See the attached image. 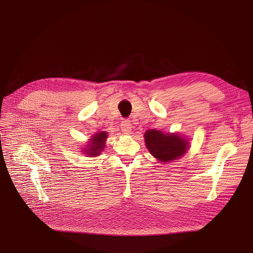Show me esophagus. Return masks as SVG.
<instances>
[{"label":"esophagus","instance_id":"34e87169","mask_svg":"<svg viewBox=\"0 0 253 253\" xmlns=\"http://www.w3.org/2000/svg\"><path fill=\"white\" fill-rule=\"evenodd\" d=\"M121 130L122 132H124L125 134H129L131 130H132V125L130 123L129 120H124V121H122L121 123Z\"/></svg>","mask_w":253,"mask_h":253}]
</instances>
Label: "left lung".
<instances>
[{
  "label": "left lung",
  "mask_w": 253,
  "mask_h": 253,
  "mask_svg": "<svg viewBox=\"0 0 253 253\" xmlns=\"http://www.w3.org/2000/svg\"><path fill=\"white\" fill-rule=\"evenodd\" d=\"M150 153L161 162H169L181 157L188 148V141L177 134H164L159 130H148L144 134Z\"/></svg>",
  "instance_id": "obj_1"
}]
</instances>
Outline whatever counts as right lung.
<instances>
[{
    "label": "right lung",
    "instance_id": "right-lung-1",
    "mask_svg": "<svg viewBox=\"0 0 253 253\" xmlns=\"http://www.w3.org/2000/svg\"><path fill=\"white\" fill-rule=\"evenodd\" d=\"M108 137V134L106 132H100V133H97L96 135L93 136V138L91 139V144L90 148L87 151V155L91 156V157H95L97 155H99V153L103 150L104 148V142L105 139Z\"/></svg>",
    "mask_w": 253,
    "mask_h": 253
}]
</instances>
